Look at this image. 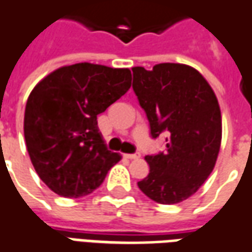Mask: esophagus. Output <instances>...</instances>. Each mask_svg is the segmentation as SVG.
Returning a JSON list of instances; mask_svg holds the SVG:
<instances>
[{"label": "esophagus", "mask_w": 252, "mask_h": 252, "mask_svg": "<svg viewBox=\"0 0 252 252\" xmlns=\"http://www.w3.org/2000/svg\"><path fill=\"white\" fill-rule=\"evenodd\" d=\"M126 158H129V159H138L140 154L139 153H133V154H126Z\"/></svg>", "instance_id": "1"}]
</instances>
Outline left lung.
<instances>
[{"label":"left lung","mask_w":252,"mask_h":252,"mask_svg":"<svg viewBox=\"0 0 252 252\" xmlns=\"http://www.w3.org/2000/svg\"><path fill=\"white\" fill-rule=\"evenodd\" d=\"M132 72V89L147 114L151 136L168 133L165 153L144 157L150 173L138 187L157 203H180L216 166L222 138L217 96L189 65L162 63L151 71L133 66Z\"/></svg>","instance_id":"8db88e82"}]
</instances>
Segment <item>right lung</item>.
Listing matches in <instances>:
<instances>
[{
    "label": "right lung",
    "instance_id": "obj_1",
    "mask_svg": "<svg viewBox=\"0 0 252 252\" xmlns=\"http://www.w3.org/2000/svg\"><path fill=\"white\" fill-rule=\"evenodd\" d=\"M128 68L79 63L36 84L24 112V138L35 172L60 196L80 198L101 186L121 156L106 149L96 116L131 87Z\"/></svg>",
    "mask_w": 252,
    "mask_h": 252
}]
</instances>
